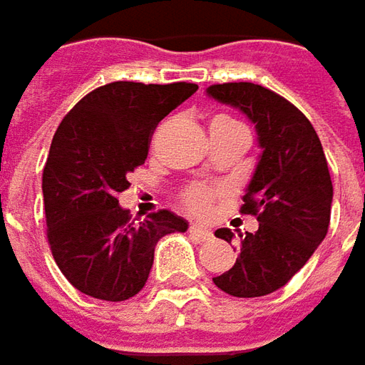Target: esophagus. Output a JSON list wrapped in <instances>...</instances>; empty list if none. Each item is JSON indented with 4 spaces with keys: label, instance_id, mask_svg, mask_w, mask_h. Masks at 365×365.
<instances>
[{
    "label": "esophagus",
    "instance_id": "obj_1",
    "mask_svg": "<svg viewBox=\"0 0 365 365\" xmlns=\"http://www.w3.org/2000/svg\"><path fill=\"white\" fill-rule=\"evenodd\" d=\"M190 232H192L198 241H208V239H212V232L208 229H204V227H200V225H192V227H190Z\"/></svg>",
    "mask_w": 365,
    "mask_h": 365
}]
</instances>
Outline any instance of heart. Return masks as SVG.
I'll return each mask as SVG.
<instances>
[{
    "label": "heart",
    "instance_id": "heart-1",
    "mask_svg": "<svg viewBox=\"0 0 365 365\" xmlns=\"http://www.w3.org/2000/svg\"><path fill=\"white\" fill-rule=\"evenodd\" d=\"M216 120H230L227 116H218ZM214 120V122H216ZM214 196H216V190L214 187H208V185H194L190 187L185 194H183V204L192 210V212H206L212 204Z\"/></svg>",
    "mask_w": 365,
    "mask_h": 365
}]
</instances>
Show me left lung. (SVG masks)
Instances as JSON below:
<instances>
[{"label":"left lung","instance_id":"left-lung-1","mask_svg":"<svg viewBox=\"0 0 365 365\" xmlns=\"http://www.w3.org/2000/svg\"><path fill=\"white\" fill-rule=\"evenodd\" d=\"M206 93L239 108L255 124L262 155L247 185L241 212L259 222L239 235L237 262L212 282L237 298L276 292L323 243L333 202L325 151L309 118L286 98L255 83H218ZM230 243V229H218Z\"/></svg>","mask_w":365,"mask_h":365}]
</instances>
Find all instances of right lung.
I'll list each match as a JSON object with an SVG mask.
<instances>
[{
	"label": "right lung",
	"instance_id": "add662e5",
	"mask_svg": "<svg viewBox=\"0 0 365 365\" xmlns=\"http://www.w3.org/2000/svg\"><path fill=\"white\" fill-rule=\"evenodd\" d=\"M196 89L185 81H114L89 91L58 124L42 171L46 237L79 292L110 302L133 298L147 284L159 239L187 230L169 210L130 220L118 194L145 163L157 124Z\"/></svg>",
	"mask_w": 365,
	"mask_h": 365
}]
</instances>
